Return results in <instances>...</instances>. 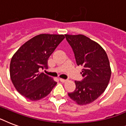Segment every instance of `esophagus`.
I'll return each mask as SVG.
<instances>
[{
  "mask_svg": "<svg viewBox=\"0 0 126 126\" xmlns=\"http://www.w3.org/2000/svg\"><path fill=\"white\" fill-rule=\"evenodd\" d=\"M59 80H60V82H67V80H65V79H59Z\"/></svg>",
  "mask_w": 126,
  "mask_h": 126,
  "instance_id": "1",
  "label": "esophagus"
}]
</instances>
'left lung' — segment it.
Returning <instances> with one entry per match:
<instances>
[{"label": "left lung", "instance_id": "left-lung-1", "mask_svg": "<svg viewBox=\"0 0 126 126\" xmlns=\"http://www.w3.org/2000/svg\"><path fill=\"white\" fill-rule=\"evenodd\" d=\"M75 54L78 66H81L83 79L75 81L76 89L68 93L71 99L80 105L97 99L109 82L111 70L103 48L83 34H65Z\"/></svg>", "mask_w": 126, "mask_h": 126}]
</instances>
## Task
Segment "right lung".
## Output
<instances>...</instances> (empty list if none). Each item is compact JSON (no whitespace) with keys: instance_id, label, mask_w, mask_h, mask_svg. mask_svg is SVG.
<instances>
[{"instance_id":"right-lung-1","label":"right lung","mask_w":126,"mask_h":126,"mask_svg":"<svg viewBox=\"0 0 126 126\" xmlns=\"http://www.w3.org/2000/svg\"><path fill=\"white\" fill-rule=\"evenodd\" d=\"M64 38L63 34H39L23 44L13 55L10 78L21 95L37 101L51 92L57 82L39 71L47 69L48 58Z\"/></svg>"}]
</instances>
